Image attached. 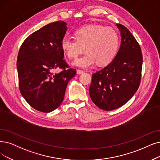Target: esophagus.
Here are the masks:
<instances>
[{
    "label": "esophagus",
    "mask_w": 160,
    "mask_h": 160,
    "mask_svg": "<svg viewBox=\"0 0 160 160\" xmlns=\"http://www.w3.org/2000/svg\"><path fill=\"white\" fill-rule=\"evenodd\" d=\"M84 73V71H82V70H80V69H78L77 70V74L78 75H80V74H82Z\"/></svg>",
    "instance_id": "34e87169"
}]
</instances>
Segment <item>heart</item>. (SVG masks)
Listing matches in <instances>:
<instances>
[{
	"label": "heart",
	"instance_id": "b5f03b06",
	"mask_svg": "<svg viewBox=\"0 0 160 160\" xmlns=\"http://www.w3.org/2000/svg\"><path fill=\"white\" fill-rule=\"evenodd\" d=\"M119 44L118 33L112 28L99 25H89L75 32V38L64 37L61 48L68 58H75L83 52L86 53L76 59L73 65L87 68L97 62L106 65L116 56Z\"/></svg>",
	"mask_w": 160,
	"mask_h": 160
}]
</instances>
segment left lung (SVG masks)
Returning a JSON list of instances; mask_svg holds the SVG:
<instances>
[{
	"mask_svg": "<svg viewBox=\"0 0 160 160\" xmlns=\"http://www.w3.org/2000/svg\"><path fill=\"white\" fill-rule=\"evenodd\" d=\"M120 31L121 45L113 60L92 74L89 88L92 101L106 111L117 109L135 94L141 79L142 54L135 38L123 25Z\"/></svg>",
	"mask_w": 160,
	"mask_h": 160,
	"instance_id": "1",
	"label": "left lung"
}]
</instances>
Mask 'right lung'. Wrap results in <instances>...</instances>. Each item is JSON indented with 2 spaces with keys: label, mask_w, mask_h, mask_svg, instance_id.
Instances as JSON below:
<instances>
[{
  "label": "right lung",
  "mask_w": 160,
  "mask_h": 160,
  "mask_svg": "<svg viewBox=\"0 0 160 160\" xmlns=\"http://www.w3.org/2000/svg\"><path fill=\"white\" fill-rule=\"evenodd\" d=\"M67 23H49L31 34L20 47L17 60L19 87L24 99L34 109L44 113L58 108L64 98L69 81L76 74L68 69L61 41ZM62 69L54 74L56 68Z\"/></svg>",
  "instance_id": "1"
}]
</instances>
